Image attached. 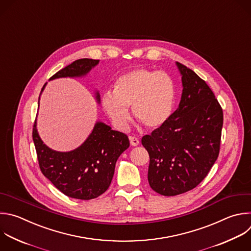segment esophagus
Here are the masks:
<instances>
[{"label":"esophagus","instance_id":"esophagus-1","mask_svg":"<svg viewBox=\"0 0 251 251\" xmlns=\"http://www.w3.org/2000/svg\"><path fill=\"white\" fill-rule=\"evenodd\" d=\"M129 139H130V144H131L132 146H134V147H135V146H138L139 143H140V142H139V139L136 138V137H132V136H131Z\"/></svg>","mask_w":251,"mask_h":251}]
</instances>
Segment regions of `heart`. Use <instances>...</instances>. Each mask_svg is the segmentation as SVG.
<instances>
[{"label":"heart","mask_w":251,"mask_h":251,"mask_svg":"<svg viewBox=\"0 0 251 251\" xmlns=\"http://www.w3.org/2000/svg\"><path fill=\"white\" fill-rule=\"evenodd\" d=\"M175 99V82L169 74L138 68L117 78L114 92L103 95L102 106L119 128H125L130 120L129 107L140 123L156 128L171 116Z\"/></svg>","instance_id":"heart-1"}]
</instances>
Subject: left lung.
Instances as JSON below:
<instances>
[{
	"label": "left lung",
	"instance_id": "8db88e82",
	"mask_svg": "<svg viewBox=\"0 0 251 251\" xmlns=\"http://www.w3.org/2000/svg\"><path fill=\"white\" fill-rule=\"evenodd\" d=\"M182 75L177 109L151 135L142 138L150 155L148 180L163 196L195 188L208 175L220 152L223 109L204 79L176 62Z\"/></svg>",
	"mask_w": 251,
	"mask_h": 251
}]
</instances>
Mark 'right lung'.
I'll use <instances>...</instances> for the list:
<instances>
[{
  "label": "right lung",
  "instance_id": "add662e5",
  "mask_svg": "<svg viewBox=\"0 0 251 251\" xmlns=\"http://www.w3.org/2000/svg\"><path fill=\"white\" fill-rule=\"evenodd\" d=\"M100 60L78 59L58 71L50 79L85 75ZM46 83L41 92L44 90ZM40 98V96H39ZM100 101V94L97 93ZM32 138L41 173L62 193L71 198L91 200L103 194L109 187L119 155L129 148L128 136L98 122L90 135L77 149L61 152L49 149L41 141L36 120Z\"/></svg>",
  "mask_w": 251,
  "mask_h": 251
}]
</instances>
